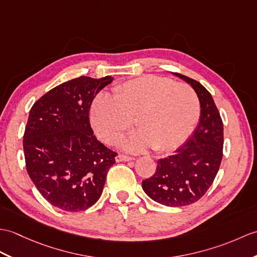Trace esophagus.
<instances>
[{
    "label": "esophagus",
    "mask_w": 257,
    "mask_h": 257,
    "mask_svg": "<svg viewBox=\"0 0 257 257\" xmlns=\"http://www.w3.org/2000/svg\"><path fill=\"white\" fill-rule=\"evenodd\" d=\"M133 160H134L133 157L124 156V154H118V156L116 157L117 162H128V161H133Z\"/></svg>",
    "instance_id": "1"
}]
</instances>
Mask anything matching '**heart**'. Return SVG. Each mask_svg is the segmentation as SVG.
<instances>
[{"mask_svg": "<svg viewBox=\"0 0 257 257\" xmlns=\"http://www.w3.org/2000/svg\"><path fill=\"white\" fill-rule=\"evenodd\" d=\"M199 101L194 89L169 77L143 75L118 84L114 97L98 93L89 107V120L98 138L117 145L134 126L138 133L123 142L130 152L148 147L166 152L178 148L198 120Z\"/></svg>", "mask_w": 257, "mask_h": 257, "instance_id": "obj_1", "label": "heart"}]
</instances>
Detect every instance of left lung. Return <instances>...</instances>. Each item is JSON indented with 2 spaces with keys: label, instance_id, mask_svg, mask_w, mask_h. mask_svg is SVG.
I'll use <instances>...</instances> for the list:
<instances>
[{
  "label": "left lung",
  "instance_id": "obj_1",
  "mask_svg": "<svg viewBox=\"0 0 257 257\" xmlns=\"http://www.w3.org/2000/svg\"><path fill=\"white\" fill-rule=\"evenodd\" d=\"M190 84L200 103L199 123L174 154L158 161L157 171L142 182L145 193L168 207L199 200L211 186L222 160L223 123L211 94L188 76L173 73Z\"/></svg>",
  "mask_w": 257,
  "mask_h": 257
}]
</instances>
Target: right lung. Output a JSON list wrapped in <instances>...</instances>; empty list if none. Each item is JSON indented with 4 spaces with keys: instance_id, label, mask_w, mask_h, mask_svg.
Wrapping results in <instances>:
<instances>
[{
    "instance_id": "add662e5",
    "label": "right lung",
    "mask_w": 257,
    "mask_h": 257,
    "mask_svg": "<svg viewBox=\"0 0 257 257\" xmlns=\"http://www.w3.org/2000/svg\"><path fill=\"white\" fill-rule=\"evenodd\" d=\"M112 80L80 76L64 82L29 111L23 140L26 170L41 196L59 209L85 210L103 193L117 153L94 136L89 107Z\"/></svg>"
}]
</instances>
